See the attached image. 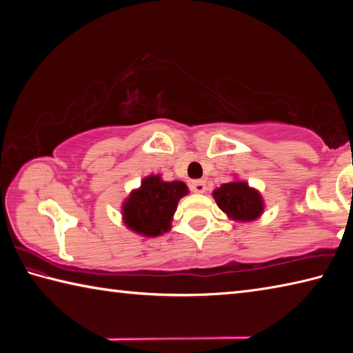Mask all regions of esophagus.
I'll return each mask as SVG.
<instances>
[{
  "instance_id": "1",
  "label": "esophagus",
  "mask_w": 353,
  "mask_h": 353,
  "mask_svg": "<svg viewBox=\"0 0 353 353\" xmlns=\"http://www.w3.org/2000/svg\"><path fill=\"white\" fill-rule=\"evenodd\" d=\"M190 187H191V191H193V193H198V194L205 193V190H207V185H205L204 181H193V182H191Z\"/></svg>"
}]
</instances>
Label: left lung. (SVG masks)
Segmentation results:
<instances>
[{"mask_svg": "<svg viewBox=\"0 0 353 353\" xmlns=\"http://www.w3.org/2000/svg\"><path fill=\"white\" fill-rule=\"evenodd\" d=\"M213 198L221 210L234 221L248 223L260 218L265 210L261 194L244 181L223 183L213 191Z\"/></svg>", "mask_w": 353, "mask_h": 353, "instance_id": "left-lung-1", "label": "left lung"}]
</instances>
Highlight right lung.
<instances>
[{
	"mask_svg": "<svg viewBox=\"0 0 353 353\" xmlns=\"http://www.w3.org/2000/svg\"><path fill=\"white\" fill-rule=\"evenodd\" d=\"M188 193L187 185L179 181L165 182L159 174L148 176L140 188L123 202V221L126 227L143 236H159L171 229L177 202Z\"/></svg>",
	"mask_w": 353,
	"mask_h": 353,
	"instance_id": "right-lung-1",
	"label": "right lung"
}]
</instances>
